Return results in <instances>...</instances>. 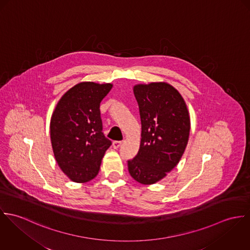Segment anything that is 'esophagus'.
Listing matches in <instances>:
<instances>
[{"instance_id":"obj_1","label":"esophagus","mask_w":250,"mask_h":250,"mask_svg":"<svg viewBox=\"0 0 250 250\" xmlns=\"http://www.w3.org/2000/svg\"><path fill=\"white\" fill-rule=\"evenodd\" d=\"M121 145H122V141H114L113 144H112V146H113L114 148H118Z\"/></svg>"}]
</instances>
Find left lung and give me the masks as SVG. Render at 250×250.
<instances>
[{
  "label": "left lung",
  "instance_id": "8db88e82",
  "mask_svg": "<svg viewBox=\"0 0 250 250\" xmlns=\"http://www.w3.org/2000/svg\"><path fill=\"white\" fill-rule=\"evenodd\" d=\"M142 124L137 155L127 161L130 175L144 185L166 176L179 162L190 134L186 104L171 85L153 83L134 87Z\"/></svg>",
  "mask_w": 250,
  "mask_h": 250
}]
</instances>
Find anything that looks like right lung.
I'll use <instances>...</instances> for the list:
<instances>
[{"instance_id": "1", "label": "right lung", "mask_w": 250, "mask_h": 250, "mask_svg": "<svg viewBox=\"0 0 250 250\" xmlns=\"http://www.w3.org/2000/svg\"><path fill=\"white\" fill-rule=\"evenodd\" d=\"M112 84L82 83L60 99L51 119L50 130L56 162L73 181L95 178L102 159L112 145L103 132L100 104Z\"/></svg>"}]
</instances>
